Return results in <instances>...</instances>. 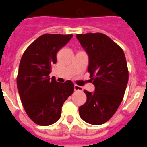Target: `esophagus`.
I'll return each mask as SVG.
<instances>
[{
  "label": "esophagus",
  "mask_w": 147,
  "mask_h": 147,
  "mask_svg": "<svg viewBox=\"0 0 147 147\" xmlns=\"http://www.w3.org/2000/svg\"><path fill=\"white\" fill-rule=\"evenodd\" d=\"M75 91H82L83 89L81 86H78V85H75Z\"/></svg>",
  "instance_id": "34e87169"
}]
</instances>
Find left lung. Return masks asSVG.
Masks as SVG:
<instances>
[{
    "label": "left lung",
    "mask_w": 147,
    "mask_h": 147,
    "mask_svg": "<svg viewBox=\"0 0 147 147\" xmlns=\"http://www.w3.org/2000/svg\"><path fill=\"white\" fill-rule=\"evenodd\" d=\"M89 55L88 72L95 92L84 90L86 102L79 107L80 117L86 123L100 125L112 118L123 100L129 71L121 47L102 33L76 35Z\"/></svg>",
    "instance_id": "1"
}]
</instances>
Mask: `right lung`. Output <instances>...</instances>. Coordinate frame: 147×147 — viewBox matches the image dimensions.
Instances as JSON below:
<instances>
[{"label":"right lung","mask_w":147,"mask_h":147,"mask_svg":"<svg viewBox=\"0 0 147 147\" xmlns=\"http://www.w3.org/2000/svg\"><path fill=\"white\" fill-rule=\"evenodd\" d=\"M73 35L44 34L32 43L20 60L17 86L25 112L32 121L49 126L58 121L63 103L74 92L71 81L49 78L57 53Z\"/></svg>","instance_id":"add662e5"}]
</instances>
